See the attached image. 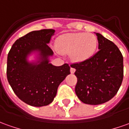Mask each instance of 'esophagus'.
I'll use <instances>...</instances> for the list:
<instances>
[{
    "label": "esophagus",
    "mask_w": 129,
    "mask_h": 129,
    "mask_svg": "<svg viewBox=\"0 0 129 129\" xmlns=\"http://www.w3.org/2000/svg\"><path fill=\"white\" fill-rule=\"evenodd\" d=\"M75 71H76V69H75V68H71V73H74Z\"/></svg>",
    "instance_id": "34e87169"
}]
</instances>
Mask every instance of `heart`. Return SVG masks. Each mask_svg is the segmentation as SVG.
<instances>
[{
  "mask_svg": "<svg viewBox=\"0 0 129 129\" xmlns=\"http://www.w3.org/2000/svg\"><path fill=\"white\" fill-rule=\"evenodd\" d=\"M58 51L69 54L73 62L80 63L90 58L96 50L98 39L90 33H70L60 36L56 42Z\"/></svg>",
  "mask_w": 129,
  "mask_h": 129,
  "instance_id": "heart-1",
  "label": "heart"
}]
</instances>
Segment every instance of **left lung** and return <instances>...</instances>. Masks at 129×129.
Wrapping results in <instances>:
<instances>
[{
	"instance_id": "obj_1",
	"label": "left lung",
	"mask_w": 129,
	"mask_h": 129,
	"mask_svg": "<svg viewBox=\"0 0 129 129\" xmlns=\"http://www.w3.org/2000/svg\"><path fill=\"white\" fill-rule=\"evenodd\" d=\"M94 33L99 51L86 61L71 66L76 70L78 98L92 105L103 104L114 98L123 77V56L119 48L101 34Z\"/></svg>"
}]
</instances>
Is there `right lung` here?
I'll return each instance as SVG.
<instances>
[{"instance_id": "1", "label": "right lung", "mask_w": 129, "mask_h": 129, "mask_svg": "<svg viewBox=\"0 0 129 129\" xmlns=\"http://www.w3.org/2000/svg\"><path fill=\"white\" fill-rule=\"evenodd\" d=\"M55 30L32 31L16 40L7 61V78L15 94L26 104L43 107L53 102L60 83L69 75L67 63L56 66L49 63L53 52L48 44ZM33 53L36 59L29 61Z\"/></svg>"}]
</instances>
